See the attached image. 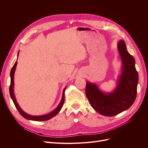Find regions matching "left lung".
<instances>
[{"label": "left lung", "instance_id": "8db88e82", "mask_svg": "<svg viewBox=\"0 0 148 148\" xmlns=\"http://www.w3.org/2000/svg\"><path fill=\"white\" fill-rule=\"evenodd\" d=\"M118 50L122 65L114 90L104 92L95 83L86 82V95L90 104L98 113L106 116H113L127 110L133 105L137 95L138 76L135 59L128 52L123 40L119 41Z\"/></svg>", "mask_w": 148, "mask_h": 148}]
</instances>
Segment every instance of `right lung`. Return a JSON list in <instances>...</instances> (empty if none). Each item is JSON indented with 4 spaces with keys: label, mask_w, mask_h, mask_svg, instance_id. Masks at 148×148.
Returning <instances> with one entry per match:
<instances>
[{
    "label": "right lung",
    "mask_w": 148,
    "mask_h": 148,
    "mask_svg": "<svg viewBox=\"0 0 148 148\" xmlns=\"http://www.w3.org/2000/svg\"><path fill=\"white\" fill-rule=\"evenodd\" d=\"M18 54H19V51L18 52V54H17V59H18ZM17 65V61L15 62V63L14 64V66H12V68L11 70V73H10L11 84H10V94L11 98H12V99L13 101L15 106L16 107L17 109L18 110V111L20 113V114L23 116V118H25L26 119L30 120V121H47V120H49V119H51L52 118H53L54 116H55L56 115H57L59 113V112L60 111L62 106H63V105H64V101H65L64 94H65V90L66 88V86L64 89L63 92H62V99H61L60 103L59 104L58 107L53 111H52L50 113H48L47 114H44V115H41V116L30 115V114L26 113V112H25L21 109V107L18 105V103L17 102L16 98H15V95H14V73H15V69H16Z\"/></svg>",
    "instance_id": "obj_1"
}]
</instances>
